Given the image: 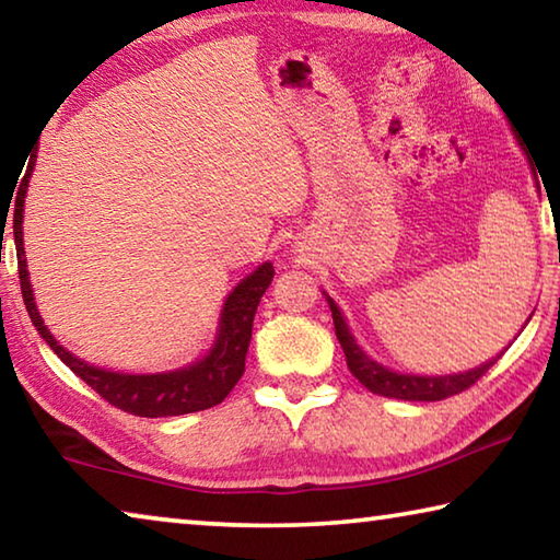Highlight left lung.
<instances>
[{
	"label": "left lung",
	"mask_w": 560,
	"mask_h": 560,
	"mask_svg": "<svg viewBox=\"0 0 560 560\" xmlns=\"http://www.w3.org/2000/svg\"><path fill=\"white\" fill-rule=\"evenodd\" d=\"M330 303V316H334V326H336V336L338 343L346 353V363L348 371L353 373L360 383H363L368 390L383 397H395V400H420V402H434V400H444V397L457 395L462 390H469V387L485 375L491 365L497 363L501 355H497L489 363L474 368L469 373H459V375H440V377H422V375H402V373H393L387 368L377 365L375 360L368 358L363 350L358 348V343L350 336V330L346 326L343 316L334 301Z\"/></svg>",
	"instance_id": "1"
}]
</instances>
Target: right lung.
Returning <instances> with one entry per match:
<instances>
[{
  "mask_svg": "<svg viewBox=\"0 0 560 560\" xmlns=\"http://www.w3.org/2000/svg\"><path fill=\"white\" fill-rule=\"evenodd\" d=\"M34 163L26 167V175L19 185L16 205H14V242H16V257H19V283H22V296L30 311L32 324L39 330L42 338L51 346V350L59 355L71 371L81 377L83 383L91 385L103 400L110 402L118 410L138 417H173V415H187L200 412L207 407L220 405L232 387L240 383L244 373L246 350H249L252 340V326L254 314L269 289L273 279V267L267 261L246 277L240 287H236L230 299L224 303L222 311V326L220 338H217L210 355L202 358L200 363L185 368V371L163 373V375H122L101 371L83 363L75 355H71L63 346L56 343V338L44 326L39 311L34 306V293L30 283V273H26V259H24V240H22V214H24V195L30 187V175Z\"/></svg>",
  "mask_w": 560,
  "mask_h": 560,
  "instance_id": "right-lung-1",
  "label": "right lung"
}]
</instances>
